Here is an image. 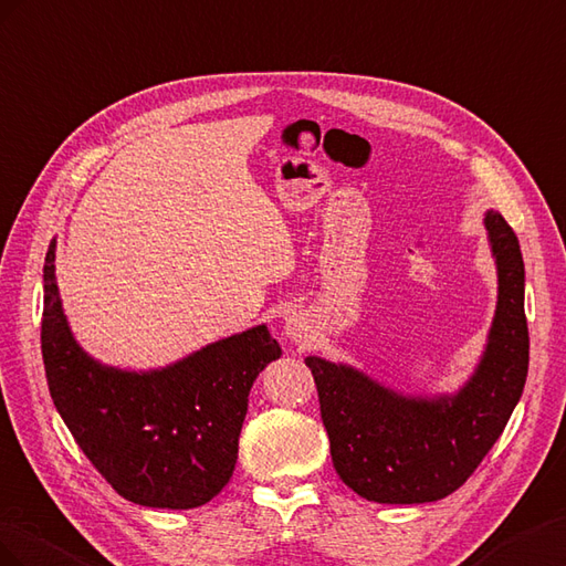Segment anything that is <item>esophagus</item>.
<instances>
[{
	"instance_id": "esophagus-1",
	"label": "esophagus",
	"mask_w": 566,
	"mask_h": 566,
	"mask_svg": "<svg viewBox=\"0 0 566 566\" xmlns=\"http://www.w3.org/2000/svg\"><path fill=\"white\" fill-rule=\"evenodd\" d=\"M311 319L303 313H292L284 322V334L296 344H305L311 338Z\"/></svg>"
}]
</instances>
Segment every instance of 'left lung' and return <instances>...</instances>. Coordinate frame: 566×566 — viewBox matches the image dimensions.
Wrapping results in <instances>:
<instances>
[{
	"label": "left lung",
	"instance_id": "8db88e82",
	"mask_svg": "<svg viewBox=\"0 0 566 566\" xmlns=\"http://www.w3.org/2000/svg\"><path fill=\"white\" fill-rule=\"evenodd\" d=\"M483 222L497 265V308L476 373L455 396L408 398L348 365L305 358L334 470L373 503H433L458 491L522 398L528 373L522 249L503 216L489 211Z\"/></svg>",
	"mask_w": 566,
	"mask_h": 566
}]
</instances>
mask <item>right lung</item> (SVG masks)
<instances>
[{"label": "right lung", "instance_id": "obj_1", "mask_svg": "<svg viewBox=\"0 0 566 566\" xmlns=\"http://www.w3.org/2000/svg\"><path fill=\"white\" fill-rule=\"evenodd\" d=\"M56 241L44 258L42 360L75 443L125 500L189 510L230 481L249 391L282 355L265 325L222 338L151 373L104 367L77 346L61 308Z\"/></svg>", "mask_w": 566, "mask_h": 566}]
</instances>
